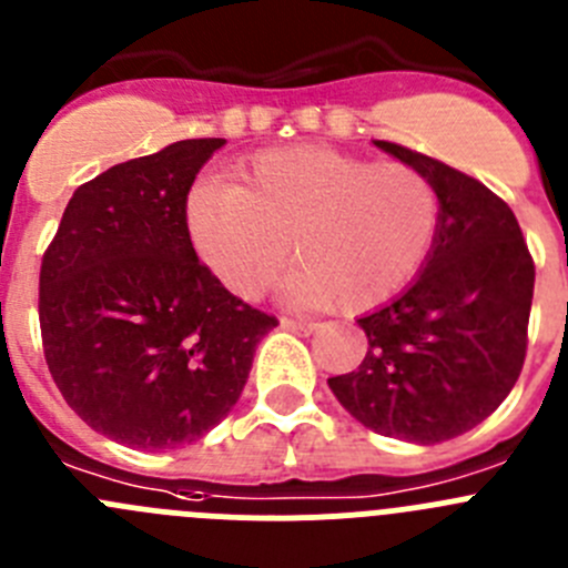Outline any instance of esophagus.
<instances>
[{
  "label": "esophagus",
  "instance_id": "1",
  "mask_svg": "<svg viewBox=\"0 0 568 568\" xmlns=\"http://www.w3.org/2000/svg\"><path fill=\"white\" fill-rule=\"evenodd\" d=\"M281 326L290 332H298V335H312V332L318 329V324H312V321H298V318H281Z\"/></svg>",
  "mask_w": 568,
  "mask_h": 568
}]
</instances>
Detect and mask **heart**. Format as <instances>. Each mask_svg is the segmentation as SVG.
I'll use <instances>...</instances> for the list:
<instances>
[{
	"label": "heart",
	"instance_id": "heart-1",
	"mask_svg": "<svg viewBox=\"0 0 568 568\" xmlns=\"http://www.w3.org/2000/svg\"><path fill=\"white\" fill-rule=\"evenodd\" d=\"M185 216L196 256L227 293L262 295L293 242L301 264L284 281L293 304L366 312L423 270L439 196L423 171L405 163L290 145L244 163L236 185H196Z\"/></svg>",
	"mask_w": 568,
	"mask_h": 568
}]
</instances>
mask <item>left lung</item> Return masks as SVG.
<instances>
[{
    "instance_id": "1",
    "label": "left lung",
    "mask_w": 568,
    "mask_h": 568,
    "mask_svg": "<svg viewBox=\"0 0 568 568\" xmlns=\"http://www.w3.org/2000/svg\"><path fill=\"white\" fill-rule=\"evenodd\" d=\"M374 145L428 176L439 225L408 287L357 318L368 352L329 388L374 434L436 445L485 423L513 392L535 264L515 213L487 185L405 145Z\"/></svg>"
}]
</instances>
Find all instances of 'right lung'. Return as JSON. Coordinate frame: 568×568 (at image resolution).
Listing matches in <instances>:
<instances>
[{"instance_id":"obj_1","label":"right lung","mask_w":568,"mask_h":568,"mask_svg":"<svg viewBox=\"0 0 568 568\" xmlns=\"http://www.w3.org/2000/svg\"><path fill=\"white\" fill-rule=\"evenodd\" d=\"M222 138L176 140L72 194L39 278L44 357L67 405L140 450L202 439L242 397L278 321L196 258L189 191Z\"/></svg>"}]
</instances>
